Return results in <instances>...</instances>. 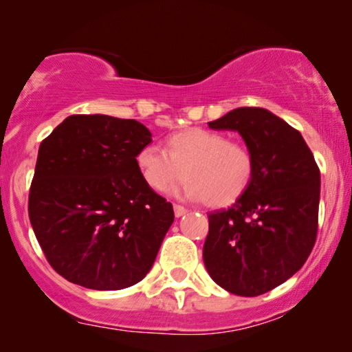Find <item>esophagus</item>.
Returning <instances> with one entry per match:
<instances>
[{"mask_svg": "<svg viewBox=\"0 0 352 352\" xmlns=\"http://www.w3.org/2000/svg\"><path fill=\"white\" fill-rule=\"evenodd\" d=\"M173 208H175V216H176V218H181V216L182 214H186L187 213V208H186V206H182V205H175V206H173Z\"/></svg>", "mask_w": 352, "mask_h": 352, "instance_id": "34e87169", "label": "esophagus"}]
</instances>
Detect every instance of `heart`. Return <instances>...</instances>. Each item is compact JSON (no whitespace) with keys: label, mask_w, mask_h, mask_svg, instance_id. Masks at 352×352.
Instances as JSON below:
<instances>
[{"label":"heart","mask_w":352,"mask_h":352,"mask_svg":"<svg viewBox=\"0 0 352 352\" xmlns=\"http://www.w3.org/2000/svg\"><path fill=\"white\" fill-rule=\"evenodd\" d=\"M168 151L147 144L136 155L142 179L152 190L166 194L189 177L182 195L204 200L211 208L237 201L252 186L256 160L252 148L224 134L189 128L168 138Z\"/></svg>","instance_id":"b5f03b06"}]
</instances>
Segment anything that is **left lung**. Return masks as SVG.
Here are the masks:
<instances>
[{
  "label": "left lung",
  "instance_id": "obj_1",
  "mask_svg": "<svg viewBox=\"0 0 352 352\" xmlns=\"http://www.w3.org/2000/svg\"><path fill=\"white\" fill-rule=\"evenodd\" d=\"M208 126L239 131L256 170L243 197L208 214L206 271L234 295H263L300 271L314 248L320 170L301 133L266 109H234Z\"/></svg>",
  "mask_w": 352,
  "mask_h": 352
}]
</instances>
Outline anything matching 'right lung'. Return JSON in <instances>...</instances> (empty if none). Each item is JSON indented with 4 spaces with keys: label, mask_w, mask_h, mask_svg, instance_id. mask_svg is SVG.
<instances>
[{
    "label": "right lung",
    "mask_w": 352,
    "mask_h": 352,
    "mask_svg": "<svg viewBox=\"0 0 352 352\" xmlns=\"http://www.w3.org/2000/svg\"><path fill=\"white\" fill-rule=\"evenodd\" d=\"M152 134L136 120L70 115L43 139L28 218L47 263L76 285L122 290L141 282L175 221L144 182L136 155Z\"/></svg>",
    "instance_id": "obj_1"
}]
</instances>
